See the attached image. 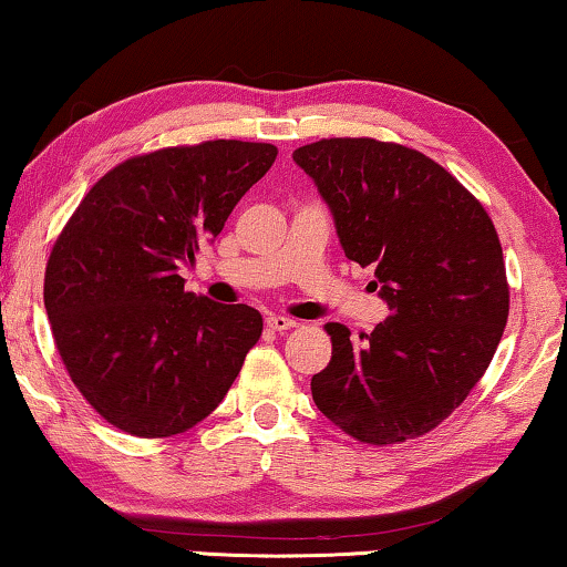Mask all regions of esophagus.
Returning <instances> with one entry per match:
<instances>
[{"label":"esophagus","instance_id":"obj_1","mask_svg":"<svg viewBox=\"0 0 567 567\" xmlns=\"http://www.w3.org/2000/svg\"><path fill=\"white\" fill-rule=\"evenodd\" d=\"M295 326H298V320H292L287 316H269L267 318V328H272V331H280V333L290 331V328H295Z\"/></svg>","mask_w":567,"mask_h":567}]
</instances>
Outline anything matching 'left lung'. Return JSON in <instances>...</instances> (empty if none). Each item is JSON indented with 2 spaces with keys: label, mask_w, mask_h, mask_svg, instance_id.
Listing matches in <instances>:
<instances>
[{
  "label": "left lung",
  "mask_w": 567,
  "mask_h": 567,
  "mask_svg": "<svg viewBox=\"0 0 567 567\" xmlns=\"http://www.w3.org/2000/svg\"><path fill=\"white\" fill-rule=\"evenodd\" d=\"M292 159L331 208L346 257L374 267L392 316L353 341L328 323L333 357L310 390L346 435L394 445L435 430L494 359L509 318L499 234L486 208L422 152L331 137Z\"/></svg>",
  "instance_id": "left-lung-1"
}]
</instances>
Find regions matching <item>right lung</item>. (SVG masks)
Listing matches in <instances>:
<instances>
[{
    "instance_id": "obj_1",
    "label": "right lung",
    "mask_w": 567,
    "mask_h": 567,
    "mask_svg": "<svg viewBox=\"0 0 567 567\" xmlns=\"http://www.w3.org/2000/svg\"><path fill=\"white\" fill-rule=\"evenodd\" d=\"M277 157L267 142L163 147L112 167L50 251L45 310L71 382L137 437L185 433L214 412L261 336L249 306L185 290L181 265L216 239Z\"/></svg>"
}]
</instances>
